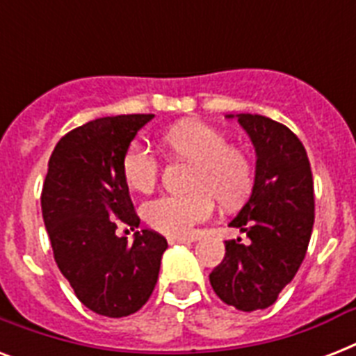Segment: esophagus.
Masks as SVG:
<instances>
[{
  "label": "esophagus",
  "instance_id": "esophagus-1",
  "mask_svg": "<svg viewBox=\"0 0 356 356\" xmlns=\"http://www.w3.org/2000/svg\"><path fill=\"white\" fill-rule=\"evenodd\" d=\"M190 238L184 236H168V243H188Z\"/></svg>",
  "mask_w": 356,
  "mask_h": 356
}]
</instances>
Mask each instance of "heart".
I'll use <instances>...</instances> for the list:
<instances>
[{
	"label": "heart",
	"instance_id": "obj_1",
	"mask_svg": "<svg viewBox=\"0 0 356 356\" xmlns=\"http://www.w3.org/2000/svg\"><path fill=\"white\" fill-rule=\"evenodd\" d=\"M164 149L175 159L194 164L184 195H161L144 205L151 229L170 236H188L197 223L209 220L214 200L236 207L248 200L254 184V164L245 147L231 144L227 134L209 123L186 120L162 134ZM122 173L129 188L151 192L161 175V162L142 144H131L122 156Z\"/></svg>",
	"mask_w": 356,
	"mask_h": 356
}]
</instances>
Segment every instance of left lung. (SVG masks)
Wrapping results in <instances>:
<instances>
[{"label":"left lung","instance_id":"8db88e82","mask_svg":"<svg viewBox=\"0 0 356 356\" xmlns=\"http://www.w3.org/2000/svg\"><path fill=\"white\" fill-rule=\"evenodd\" d=\"M257 151L253 194L231 222L245 234L225 240V257L209 275L223 303L266 309L298 273L314 225V181L301 140L282 123L238 114Z\"/></svg>","mask_w":356,"mask_h":356}]
</instances>
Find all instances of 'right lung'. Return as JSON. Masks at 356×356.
I'll return each mask as SVG.
<instances>
[{
    "label": "right lung",
    "instance_id": "add662e5",
    "mask_svg": "<svg viewBox=\"0 0 356 356\" xmlns=\"http://www.w3.org/2000/svg\"><path fill=\"white\" fill-rule=\"evenodd\" d=\"M155 114L105 116L58 140L42 186V216L58 270L86 309L107 318L134 314L155 290L162 234L142 229L133 242L120 225L140 218L122 173L125 149Z\"/></svg>",
    "mask_w": 356,
    "mask_h": 356
}]
</instances>
